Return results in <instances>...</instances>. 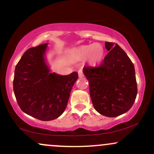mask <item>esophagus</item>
I'll return each instance as SVG.
<instances>
[{
    "mask_svg": "<svg viewBox=\"0 0 154 154\" xmlns=\"http://www.w3.org/2000/svg\"><path fill=\"white\" fill-rule=\"evenodd\" d=\"M78 73H79V76L80 78H83L84 76V72H83L82 70H79V71H78Z\"/></svg>",
    "mask_w": 154,
    "mask_h": 154,
    "instance_id": "34e87169",
    "label": "esophagus"
}]
</instances>
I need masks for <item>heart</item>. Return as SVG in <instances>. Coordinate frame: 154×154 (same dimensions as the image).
I'll return each instance as SVG.
<instances>
[{
	"label": "heart",
	"mask_w": 154,
	"mask_h": 154,
	"mask_svg": "<svg viewBox=\"0 0 154 154\" xmlns=\"http://www.w3.org/2000/svg\"><path fill=\"white\" fill-rule=\"evenodd\" d=\"M70 54L78 60L86 59L90 65H95L100 63L104 57L105 50L102 45L99 44H91L83 45L71 50Z\"/></svg>",
	"instance_id": "b5f03b06"
}]
</instances>
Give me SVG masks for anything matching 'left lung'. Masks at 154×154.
Segmentation results:
<instances>
[{"instance_id":"obj_1","label":"left lung","mask_w":154,"mask_h":154,"mask_svg":"<svg viewBox=\"0 0 154 154\" xmlns=\"http://www.w3.org/2000/svg\"><path fill=\"white\" fill-rule=\"evenodd\" d=\"M109 52L97 67L84 66L93 106L98 113L116 117L132 108L137 94L132 62L118 44L105 42Z\"/></svg>"}]
</instances>
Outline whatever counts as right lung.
<instances>
[{
	"label": "right lung",
	"mask_w": 154,
	"mask_h": 154,
	"mask_svg": "<svg viewBox=\"0 0 154 154\" xmlns=\"http://www.w3.org/2000/svg\"><path fill=\"white\" fill-rule=\"evenodd\" d=\"M47 44L30 48L14 70L13 86L19 106L24 113L41 121H51L66 108L78 72L60 75L50 72L44 54Z\"/></svg>",
	"instance_id": "add662e5"
}]
</instances>
